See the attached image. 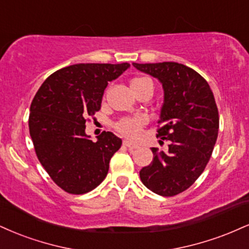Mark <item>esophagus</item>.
<instances>
[{"instance_id": "esophagus-1", "label": "esophagus", "mask_w": 249, "mask_h": 249, "mask_svg": "<svg viewBox=\"0 0 249 249\" xmlns=\"http://www.w3.org/2000/svg\"><path fill=\"white\" fill-rule=\"evenodd\" d=\"M123 143H124V145L126 146V147L130 148V149L138 148V145H136V143H133V142H128V140H124V142H123Z\"/></svg>"}]
</instances>
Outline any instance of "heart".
I'll return each mask as SVG.
<instances>
[{"instance_id":"b5f03b06","label":"heart","mask_w":249,"mask_h":249,"mask_svg":"<svg viewBox=\"0 0 249 249\" xmlns=\"http://www.w3.org/2000/svg\"><path fill=\"white\" fill-rule=\"evenodd\" d=\"M149 81L146 77H137L131 81V88H136V87L140 86L142 83ZM146 118L143 116H136L132 118H124L119 121L116 124V128L118 132H121L123 136L128 138H136L138 134L140 133V130L145 125Z\"/></svg>"}]
</instances>
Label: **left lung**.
Here are the masks:
<instances>
[{"instance_id":"8db88e82","label":"left lung","mask_w":249,"mask_h":249,"mask_svg":"<svg viewBox=\"0 0 249 249\" xmlns=\"http://www.w3.org/2000/svg\"><path fill=\"white\" fill-rule=\"evenodd\" d=\"M132 65L162 85L157 137L169 142L166 152L152 148L153 161L142 168L140 178L153 193L175 196L199 178L211 158L219 128L213 94L196 71L178 62Z\"/></svg>"}]
</instances>
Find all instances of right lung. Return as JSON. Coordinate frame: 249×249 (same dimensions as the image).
Returning <instances> with one entry per match:
<instances>
[{
    "instance_id": "right-lung-1",
    "label": "right lung",
    "mask_w": 249,
    "mask_h": 249,
    "mask_svg": "<svg viewBox=\"0 0 249 249\" xmlns=\"http://www.w3.org/2000/svg\"><path fill=\"white\" fill-rule=\"evenodd\" d=\"M130 64H76L61 68L41 85L30 107L29 130L38 160L70 194L82 195L106 178L122 139L103 132L92 142L86 121L101 109L107 83Z\"/></svg>"
}]
</instances>
